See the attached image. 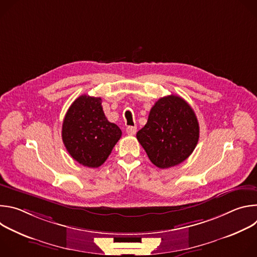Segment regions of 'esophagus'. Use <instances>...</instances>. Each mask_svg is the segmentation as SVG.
Masks as SVG:
<instances>
[{
  "instance_id": "esophagus-1",
  "label": "esophagus",
  "mask_w": 257,
  "mask_h": 257,
  "mask_svg": "<svg viewBox=\"0 0 257 257\" xmlns=\"http://www.w3.org/2000/svg\"><path fill=\"white\" fill-rule=\"evenodd\" d=\"M136 131H137V128L135 126H128L126 128V132L128 135H134L136 133Z\"/></svg>"
}]
</instances>
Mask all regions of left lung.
<instances>
[{
	"instance_id": "left-lung-1",
	"label": "left lung",
	"mask_w": 257,
	"mask_h": 257,
	"mask_svg": "<svg viewBox=\"0 0 257 257\" xmlns=\"http://www.w3.org/2000/svg\"><path fill=\"white\" fill-rule=\"evenodd\" d=\"M136 137L151 162L160 169H168L193 153L199 138V124L189 103L171 94L155 103L148 123Z\"/></svg>"
}]
</instances>
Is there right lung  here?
<instances>
[{"label":"right lung","mask_w":257,"mask_h":257,"mask_svg":"<svg viewBox=\"0 0 257 257\" xmlns=\"http://www.w3.org/2000/svg\"><path fill=\"white\" fill-rule=\"evenodd\" d=\"M121 135V129L104 116L101 98L86 94L73 101L62 126V139L67 152L88 168L101 166Z\"/></svg>","instance_id":"obj_1"}]
</instances>
